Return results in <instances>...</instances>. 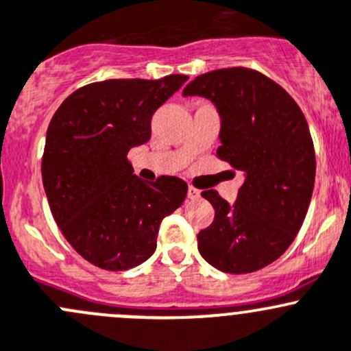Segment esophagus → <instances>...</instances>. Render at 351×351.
<instances>
[{
    "instance_id": "34e87169",
    "label": "esophagus",
    "mask_w": 351,
    "mask_h": 351,
    "mask_svg": "<svg viewBox=\"0 0 351 351\" xmlns=\"http://www.w3.org/2000/svg\"><path fill=\"white\" fill-rule=\"evenodd\" d=\"M187 197H189V199H197V197H201V191L196 189V187L189 186L187 187Z\"/></svg>"
}]
</instances>
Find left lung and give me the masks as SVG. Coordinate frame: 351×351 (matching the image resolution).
I'll return each instance as SVG.
<instances>
[{
	"mask_svg": "<svg viewBox=\"0 0 351 351\" xmlns=\"http://www.w3.org/2000/svg\"><path fill=\"white\" fill-rule=\"evenodd\" d=\"M182 96L211 101L221 118L218 155L243 172L237 201L201 194L215 219L197 234L202 258L226 274H250L279 258L301 230L316 157L301 108L277 82L247 67L197 75Z\"/></svg>",
	"mask_w": 351,
	"mask_h": 351,
	"instance_id": "1",
	"label": "left lung"
}]
</instances>
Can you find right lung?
Returning <instances> with one entry per match:
<instances>
[{"label": "right lung", "instance_id": "obj_1", "mask_svg": "<svg viewBox=\"0 0 351 351\" xmlns=\"http://www.w3.org/2000/svg\"><path fill=\"white\" fill-rule=\"evenodd\" d=\"M187 79L93 82L66 97L50 120L42 158L50 211L72 248L99 269L145 262L162 219L186 199L182 179L147 184L126 155L149 142L154 113Z\"/></svg>", "mask_w": 351, "mask_h": 351}]
</instances>
